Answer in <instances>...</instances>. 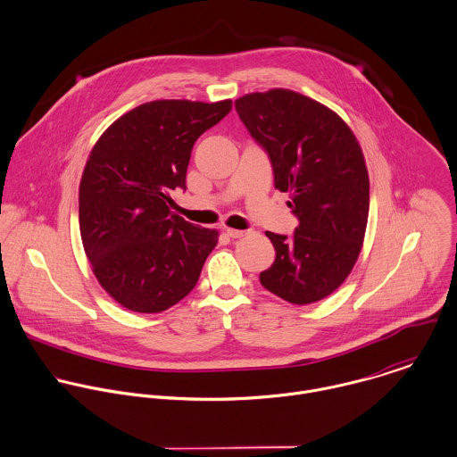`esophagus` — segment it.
<instances>
[{
	"mask_svg": "<svg viewBox=\"0 0 457 457\" xmlns=\"http://www.w3.org/2000/svg\"><path fill=\"white\" fill-rule=\"evenodd\" d=\"M226 233H228V237H231V238H242V237H245V235H247V231L233 229V228H226Z\"/></svg>",
	"mask_w": 457,
	"mask_h": 457,
	"instance_id": "1",
	"label": "esophagus"
}]
</instances>
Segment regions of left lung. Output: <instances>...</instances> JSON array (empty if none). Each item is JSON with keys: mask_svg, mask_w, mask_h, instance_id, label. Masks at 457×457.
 <instances>
[{"mask_svg": "<svg viewBox=\"0 0 457 457\" xmlns=\"http://www.w3.org/2000/svg\"><path fill=\"white\" fill-rule=\"evenodd\" d=\"M251 136L267 150L275 188L300 224L291 238L267 231L274 265L262 284L282 300L307 305L334 293L353 270L364 244L369 175L348 123L293 90L247 93L235 100Z\"/></svg>", "mask_w": 457, "mask_h": 457, "instance_id": "1", "label": "left lung"}]
</instances>
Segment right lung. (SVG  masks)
Wrapping results in <instances>:
<instances>
[{"label": "right lung", "mask_w": 457, "mask_h": 457, "mask_svg": "<svg viewBox=\"0 0 457 457\" xmlns=\"http://www.w3.org/2000/svg\"><path fill=\"white\" fill-rule=\"evenodd\" d=\"M231 100H154L112 121L98 137L79 185V229L98 284L134 312H162L195 286L217 229L171 212L185 188L195 139Z\"/></svg>", "instance_id": "add662e5"}]
</instances>
